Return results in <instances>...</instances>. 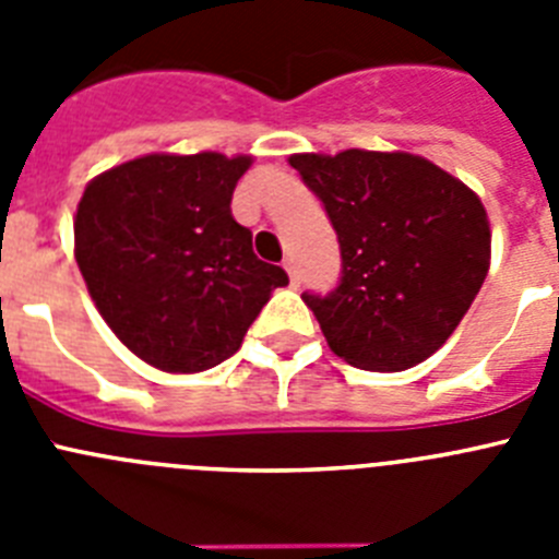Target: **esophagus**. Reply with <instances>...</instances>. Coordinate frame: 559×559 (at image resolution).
<instances>
[{
	"label": "esophagus",
	"instance_id": "esophagus-1",
	"mask_svg": "<svg viewBox=\"0 0 559 559\" xmlns=\"http://www.w3.org/2000/svg\"><path fill=\"white\" fill-rule=\"evenodd\" d=\"M285 271L290 276V285H299V269H296V260H285Z\"/></svg>",
	"mask_w": 559,
	"mask_h": 559
}]
</instances>
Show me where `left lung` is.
Here are the masks:
<instances>
[{"label":"left lung","mask_w":559,"mask_h":559,"mask_svg":"<svg viewBox=\"0 0 559 559\" xmlns=\"http://www.w3.org/2000/svg\"><path fill=\"white\" fill-rule=\"evenodd\" d=\"M341 249L330 294H302L330 349L369 372L437 353L490 269V224L473 190L412 153H296Z\"/></svg>","instance_id":"1"}]
</instances>
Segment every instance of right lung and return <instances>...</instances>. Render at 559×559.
Instances as JSON below:
<instances>
[{
  "label": "right lung",
  "instance_id": "add662e5",
  "mask_svg": "<svg viewBox=\"0 0 559 559\" xmlns=\"http://www.w3.org/2000/svg\"><path fill=\"white\" fill-rule=\"evenodd\" d=\"M251 156L151 153L97 176L75 215V257L114 335L151 367L204 372L288 285L231 218Z\"/></svg>",
  "mask_w": 559,
  "mask_h": 559
}]
</instances>
